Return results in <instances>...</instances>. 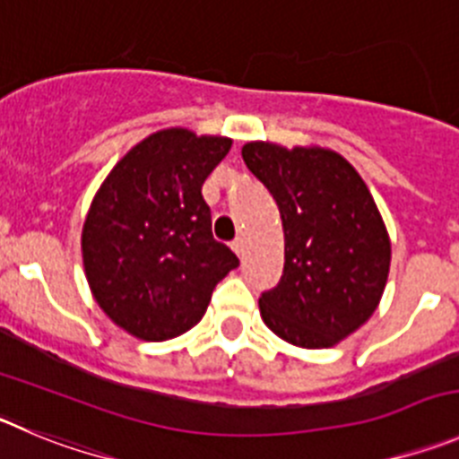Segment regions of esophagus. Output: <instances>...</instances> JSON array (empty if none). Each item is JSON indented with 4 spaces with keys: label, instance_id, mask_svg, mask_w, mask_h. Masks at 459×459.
Here are the masks:
<instances>
[{
    "label": "esophagus",
    "instance_id": "1",
    "mask_svg": "<svg viewBox=\"0 0 459 459\" xmlns=\"http://www.w3.org/2000/svg\"><path fill=\"white\" fill-rule=\"evenodd\" d=\"M232 250L237 252L238 257H243V252H246V243H243V238H234V241H232Z\"/></svg>",
    "mask_w": 459,
    "mask_h": 459
}]
</instances>
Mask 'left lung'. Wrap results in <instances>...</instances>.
I'll return each instance as SVG.
<instances>
[{
    "mask_svg": "<svg viewBox=\"0 0 459 459\" xmlns=\"http://www.w3.org/2000/svg\"><path fill=\"white\" fill-rule=\"evenodd\" d=\"M241 154L284 230V273L259 298L264 323L293 346H336L371 318L389 277L392 241L376 200L327 147L252 141Z\"/></svg>",
    "mask_w": 459,
    "mask_h": 459,
    "instance_id": "1",
    "label": "left lung"
}]
</instances>
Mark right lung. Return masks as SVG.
I'll use <instances>...</instances> for the list:
<instances>
[{"mask_svg":"<svg viewBox=\"0 0 459 459\" xmlns=\"http://www.w3.org/2000/svg\"><path fill=\"white\" fill-rule=\"evenodd\" d=\"M230 147L227 136L161 129L134 145L92 197L82 232L88 287L136 339L166 342L191 330L218 281L238 266L213 238L202 197Z\"/></svg>","mask_w":459,"mask_h":459,"instance_id":"1","label":"right lung"}]
</instances>
